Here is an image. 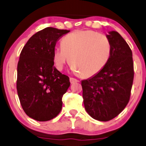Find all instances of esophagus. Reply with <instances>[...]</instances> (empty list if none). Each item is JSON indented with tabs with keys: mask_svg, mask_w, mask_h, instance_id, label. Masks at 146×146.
<instances>
[{
	"mask_svg": "<svg viewBox=\"0 0 146 146\" xmlns=\"http://www.w3.org/2000/svg\"><path fill=\"white\" fill-rule=\"evenodd\" d=\"M70 83H71V84H75V83H76V82H79V80L74 79V78H72V77L70 78Z\"/></svg>",
	"mask_w": 146,
	"mask_h": 146,
	"instance_id": "1",
	"label": "esophagus"
}]
</instances>
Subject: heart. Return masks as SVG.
I'll return each instance as SVG.
<instances>
[{
	"mask_svg": "<svg viewBox=\"0 0 146 146\" xmlns=\"http://www.w3.org/2000/svg\"><path fill=\"white\" fill-rule=\"evenodd\" d=\"M61 46L54 48L55 66L62 70L70 59L72 70L83 78H90L100 72L111 58L112 47L109 39L90 30L74 31L63 37Z\"/></svg>",
	"mask_w": 146,
	"mask_h": 146,
	"instance_id": "heart-1",
	"label": "heart"
}]
</instances>
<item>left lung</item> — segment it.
I'll use <instances>...</instances> for the list:
<instances>
[{
    "mask_svg": "<svg viewBox=\"0 0 146 146\" xmlns=\"http://www.w3.org/2000/svg\"><path fill=\"white\" fill-rule=\"evenodd\" d=\"M106 37L112 47L109 62L100 72L83 80L84 106L92 118L109 121L118 115L128 104L134 80L132 52L116 31Z\"/></svg>",
    "mask_w": 146,
    "mask_h": 146,
    "instance_id": "obj_1",
    "label": "left lung"
}]
</instances>
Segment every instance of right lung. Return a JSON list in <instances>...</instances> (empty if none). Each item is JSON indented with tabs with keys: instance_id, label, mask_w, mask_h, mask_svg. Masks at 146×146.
<instances>
[{
	"instance_id": "obj_1",
	"label": "right lung",
	"mask_w": 146,
	"mask_h": 146,
	"mask_svg": "<svg viewBox=\"0 0 146 146\" xmlns=\"http://www.w3.org/2000/svg\"><path fill=\"white\" fill-rule=\"evenodd\" d=\"M69 32L46 28L33 35L20 54L17 93L26 115L37 121L51 120L62 109L70 78L54 67L53 53L56 42Z\"/></svg>"
}]
</instances>
